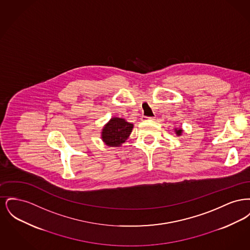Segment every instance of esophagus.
Segmentation results:
<instances>
[{
	"label": "esophagus",
	"instance_id": "esophagus-1",
	"mask_svg": "<svg viewBox=\"0 0 250 250\" xmlns=\"http://www.w3.org/2000/svg\"><path fill=\"white\" fill-rule=\"evenodd\" d=\"M154 119H155V117H148V116H143V117H142V120H143V121H146V120Z\"/></svg>",
	"mask_w": 250,
	"mask_h": 250
}]
</instances>
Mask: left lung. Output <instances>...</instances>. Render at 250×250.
I'll return each instance as SVG.
<instances>
[{
  "label": "left lung",
  "instance_id": "left-lung-1",
  "mask_svg": "<svg viewBox=\"0 0 250 250\" xmlns=\"http://www.w3.org/2000/svg\"><path fill=\"white\" fill-rule=\"evenodd\" d=\"M182 129H175V132H176V134L178 135V136H180L181 134H182Z\"/></svg>",
  "mask_w": 250,
  "mask_h": 250
}]
</instances>
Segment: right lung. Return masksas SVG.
I'll return each mask as SVG.
<instances>
[{
    "mask_svg": "<svg viewBox=\"0 0 250 250\" xmlns=\"http://www.w3.org/2000/svg\"><path fill=\"white\" fill-rule=\"evenodd\" d=\"M133 125L122 118H111L103 128L102 139L107 146L117 147L130 135Z\"/></svg>",
    "mask_w": 250,
    "mask_h": 250,
    "instance_id": "right-lung-1",
    "label": "right lung"
}]
</instances>
